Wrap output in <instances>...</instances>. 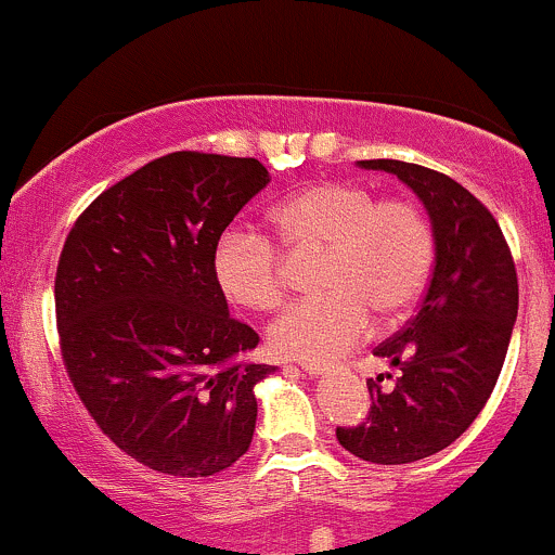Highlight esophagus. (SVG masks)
Wrapping results in <instances>:
<instances>
[{"label":"esophagus","mask_w":555,"mask_h":555,"mask_svg":"<svg viewBox=\"0 0 555 555\" xmlns=\"http://www.w3.org/2000/svg\"><path fill=\"white\" fill-rule=\"evenodd\" d=\"M301 372H307L310 377H321V375H328V372H332V366L315 364V361H305V364H301Z\"/></svg>","instance_id":"34e87169"}]
</instances>
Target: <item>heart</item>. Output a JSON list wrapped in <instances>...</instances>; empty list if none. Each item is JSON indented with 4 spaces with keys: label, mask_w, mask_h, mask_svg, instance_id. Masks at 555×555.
<instances>
[{
    "label": "heart",
    "mask_w": 555,
    "mask_h": 555,
    "mask_svg": "<svg viewBox=\"0 0 555 555\" xmlns=\"http://www.w3.org/2000/svg\"><path fill=\"white\" fill-rule=\"evenodd\" d=\"M270 221L288 259L318 254L312 288L323 291L272 323L270 345L285 359H334L370 334L372 312L399 321L429 283L435 237L413 202L377 199L364 183L332 180L285 199ZM279 251L261 234L229 229L212 250L218 288L245 310H275L288 278Z\"/></svg>",
    "instance_id": "b5f03b06"
}]
</instances>
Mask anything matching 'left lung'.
<instances>
[{"mask_svg":"<svg viewBox=\"0 0 555 555\" xmlns=\"http://www.w3.org/2000/svg\"><path fill=\"white\" fill-rule=\"evenodd\" d=\"M359 167L397 175L424 202L435 270L418 312L375 348L402 375L391 391L366 380L370 415L337 426V440L370 464H410L456 442L486 408L518 315V275L496 218L456 180L393 158Z\"/></svg>","mask_w":555,"mask_h":555,"instance_id":"obj_1","label":"left lung"}]
</instances>
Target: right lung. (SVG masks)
<instances>
[{
	"label": "right lung",
	"mask_w": 555,
	"mask_h": 555,
	"mask_svg": "<svg viewBox=\"0 0 555 555\" xmlns=\"http://www.w3.org/2000/svg\"><path fill=\"white\" fill-rule=\"evenodd\" d=\"M270 183L256 158L178 151L109 185L75 221L56 270L62 359L124 453L210 477L250 448L259 334L212 275L223 229Z\"/></svg>",
	"instance_id": "right-lung-1"
}]
</instances>
